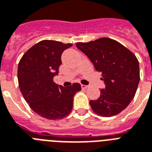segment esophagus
I'll return each mask as SVG.
<instances>
[{
	"label": "esophagus",
	"instance_id": "34e87169",
	"mask_svg": "<svg viewBox=\"0 0 152 152\" xmlns=\"http://www.w3.org/2000/svg\"><path fill=\"white\" fill-rule=\"evenodd\" d=\"M82 88H83V89H85V88H87L88 87V86H86V85H82Z\"/></svg>",
	"mask_w": 152,
	"mask_h": 152
}]
</instances>
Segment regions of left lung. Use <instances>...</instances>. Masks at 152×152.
Wrapping results in <instances>:
<instances>
[{
  "label": "left lung",
  "mask_w": 152,
  "mask_h": 152,
  "mask_svg": "<svg viewBox=\"0 0 152 152\" xmlns=\"http://www.w3.org/2000/svg\"><path fill=\"white\" fill-rule=\"evenodd\" d=\"M76 46L88 57L96 70L102 73L105 84L99 98L89 101L93 110L103 117L118 115L130 104L137 89L140 67L136 56L108 37L78 42Z\"/></svg>",
  "instance_id": "obj_1"
}]
</instances>
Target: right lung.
Here are the masks:
<instances>
[{
    "label": "right lung",
    "mask_w": 152,
    "mask_h": 152,
    "mask_svg": "<svg viewBox=\"0 0 152 152\" xmlns=\"http://www.w3.org/2000/svg\"><path fill=\"white\" fill-rule=\"evenodd\" d=\"M72 44L44 40L31 47L18 65V82L24 99L35 113L50 120L61 119L70 113L79 83L58 86L53 77L59 73L61 56Z\"/></svg>",
    "instance_id": "right-lung-1"
}]
</instances>
